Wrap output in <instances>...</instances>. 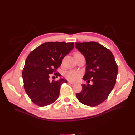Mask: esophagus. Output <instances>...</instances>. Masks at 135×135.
<instances>
[{
    "mask_svg": "<svg viewBox=\"0 0 135 135\" xmlns=\"http://www.w3.org/2000/svg\"><path fill=\"white\" fill-rule=\"evenodd\" d=\"M68 83L69 84H72V85H74V84H75V83H73V82H72V81H68Z\"/></svg>",
    "mask_w": 135,
    "mask_h": 135,
    "instance_id": "1",
    "label": "esophagus"
}]
</instances>
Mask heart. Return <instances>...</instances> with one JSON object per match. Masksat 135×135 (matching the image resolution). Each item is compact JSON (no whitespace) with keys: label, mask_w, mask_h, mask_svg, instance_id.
I'll return each instance as SVG.
<instances>
[{"label":"heart","mask_w":135,"mask_h":135,"mask_svg":"<svg viewBox=\"0 0 135 135\" xmlns=\"http://www.w3.org/2000/svg\"><path fill=\"white\" fill-rule=\"evenodd\" d=\"M81 75V72L79 71V70H71L66 72V73L65 74V76L68 80L71 81H76L79 79Z\"/></svg>","instance_id":"heart-1"}]
</instances>
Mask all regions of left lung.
<instances>
[{
  "instance_id": "1",
  "label": "left lung",
  "mask_w": 135,
  "mask_h": 135,
  "mask_svg": "<svg viewBox=\"0 0 135 135\" xmlns=\"http://www.w3.org/2000/svg\"><path fill=\"white\" fill-rule=\"evenodd\" d=\"M75 46L84 56L86 61L83 79L87 85L76 97L81 103L95 107L107 99L114 88L118 69L114 57L107 48L95 41L75 42ZM90 81L93 84L90 85Z\"/></svg>"
}]
</instances>
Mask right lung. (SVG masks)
Wrapping results in <instances>:
<instances>
[{
    "mask_svg": "<svg viewBox=\"0 0 135 135\" xmlns=\"http://www.w3.org/2000/svg\"><path fill=\"white\" fill-rule=\"evenodd\" d=\"M74 47V42H47L33 50L26 59L22 72L25 91L31 101L39 107L53 103L58 98L61 85L67 81L49 80L61 65L63 59Z\"/></svg>",
    "mask_w": 135,
    "mask_h": 135,
    "instance_id": "right-lung-1",
    "label": "right lung"
}]
</instances>
